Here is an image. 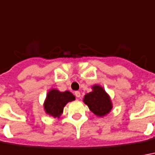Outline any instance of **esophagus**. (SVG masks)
Returning <instances> with one entry per match:
<instances>
[{
  "instance_id": "34e87169",
  "label": "esophagus",
  "mask_w": 155,
  "mask_h": 155,
  "mask_svg": "<svg viewBox=\"0 0 155 155\" xmlns=\"http://www.w3.org/2000/svg\"><path fill=\"white\" fill-rule=\"evenodd\" d=\"M74 96H75L76 97H81V92L78 91H74Z\"/></svg>"
}]
</instances>
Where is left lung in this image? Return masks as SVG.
I'll return each instance as SVG.
<instances>
[{
    "label": "left lung",
    "instance_id": "obj_1",
    "mask_svg": "<svg viewBox=\"0 0 155 155\" xmlns=\"http://www.w3.org/2000/svg\"><path fill=\"white\" fill-rule=\"evenodd\" d=\"M84 103L96 115L102 117L112 109V103L109 96L100 86H92V91L87 93L84 97Z\"/></svg>",
    "mask_w": 155,
    "mask_h": 155
}]
</instances>
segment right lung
Returning <instances> with one entry per match:
<instances>
[{
    "label": "right lung",
    "mask_w": 155,
    "mask_h": 155,
    "mask_svg": "<svg viewBox=\"0 0 155 155\" xmlns=\"http://www.w3.org/2000/svg\"><path fill=\"white\" fill-rule=\"evenodd\" d=\"M74 99L75 97L70 91L61 92L56 89H51L47 95L44 104L45 111L54 118H58L64 111V106Z\"/></svg>",
    "instance_id": "add662e5"
}]
</instances>
